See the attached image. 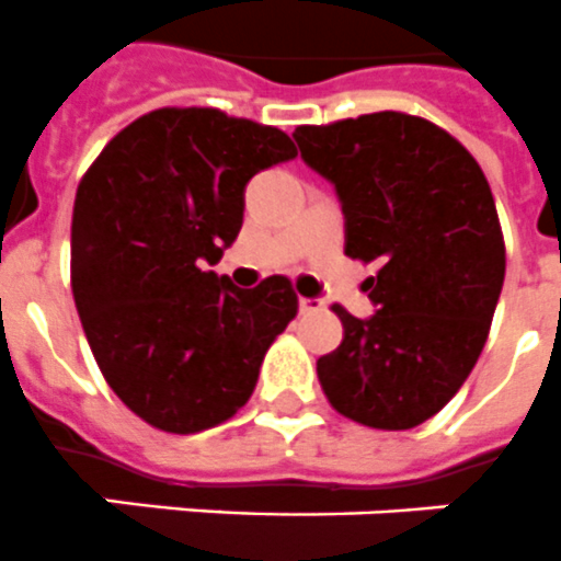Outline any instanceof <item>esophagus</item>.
Masks as SVG:
<instances>
[{
  "mask_svg": "<svg viewBox=\"0 0 561 561\" xmlns=\"http://www.w3.org/2000/svg\"><path fill=\"white\" fill-rule=\"evenodd\" d=\"M325 308L322 299H311V296H299V313H317Z\"/></svg>",
  "mask_w": 561,
  "mask_h": 561,
  "instance_id": "obj_1",
  "label": "esophagus"
}]
</instances>
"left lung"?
Instances as JSON below:
<instances>
[{
	"mask_svg": "<svg viewBox=\"0 0 561 561\" xmlns=\"http://www.w3.org/2000/svg\"><path fill=\"white\" fill-rule=\"evenodd\" d=\"M334 184L345 256L377 262L357 320L334 305L343 343L317 359L328 403L371 430H412L455 398L484 348L504 285V236L484 172L435 123L375 112L294 131Z\"/></svg>",
	"mask_w": 561,
	"mask_h": 561,
	"instance_id": "obj_1",
	"label": "left lung"
}]
</instances>
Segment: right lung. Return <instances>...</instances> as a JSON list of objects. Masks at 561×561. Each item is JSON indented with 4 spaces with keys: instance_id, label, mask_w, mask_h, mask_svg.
Listing matches in <instances>:
<instances>
[{
    "instance_id": "1",
    "label": "right lung",
    "mask_w": 561,
    "mask_h": 561,
    "mask_svg": "<svg viewBox=\"0 0 561 561\" xmlns=\"http://www.w3.org/2000/svg\"><path fill=\"white\" fill-rule=\"evenodd\" d=\"M290 158L294 140L276 126L154 108L117 131L77 186V313L106 383L154 430L230 421L296 317L288 276L248 290L204 271L239 236L250 178Z\"/></svg>"
}]
</instances>
